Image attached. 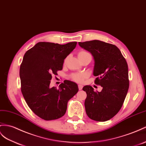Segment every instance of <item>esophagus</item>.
<instances>
[{"label":"esophagus","mask_w":146,"mask_h":146,"mask_svg":"<svg viewBox=\"0 0 146 146\" xmlns=\"http://www.w3.org/2000/svg\"><path fill=\"white\" fill-rule=\"evenodd\" d=\"M83 85H81V84H79L78 85V89H79V90H81L82 89H83Z\"/></svg>","instance_id":"obj_1"}]
</instances>
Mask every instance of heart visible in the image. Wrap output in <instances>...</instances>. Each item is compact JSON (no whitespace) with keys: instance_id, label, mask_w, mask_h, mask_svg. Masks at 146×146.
<instances>
[{"instance_id":"b5f03b06","label":"heart","mask_w":146,"mask_h":146,"mask_svg":"<svg viewBox=\"0 0 146 146\" xmlns=\"http://www.w3.org/2000/svg\"><path fill=\"white\" fill-rule=\"evenodd\" d=\"M89 54L88 52L84 51V50H81L80 51L78 52V58H81L82 57H83L84 55H86ZM86 74L84 73H74L72 75V80L75 81L76 82H78V83H81V82H83V80H84V78H86Z\"/></svg>"}]
</instances>
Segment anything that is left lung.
Wrapping results in <instances>:
<instances>
[{
  "mask_svg": "<svg viewBox=\"0 0 146 146\" xmlns=\"http://www.w3.org/2000/svg\"><path fill=\"white\" fill-rule=\"evenodd\" d=\"M82 48L94 57L93 74L95 84L101 86L100 92L85 86L87 98L84 106L87 115L97 121L113 118L121 109L129 88L128 64L119 48L113 44L99 40L79 42Z\"/></svg>",
  "mask_w": 146,
  "mask_h": 146,
  "instance_id": "1",
  "label": "left lung"
}]
</instances>
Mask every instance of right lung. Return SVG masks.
Returning a JSON list of instances; mask_svg holds the SVG:
<instances>
[{"label": "right lung", "instance_id": "1", "mask_svg": "<svg viewBox=\"0 0 146 146\" xmlns=\"http://www.w3.org/2000/svg\"><path fill=\"white\" fill-rule=\"evenodd\" d=\"M76 44L39 42L24 55L20 68L22 94L30 109L44 120L63 117L68 100L78 91V85L68 80L58 88L49 87L52 76L62 70L65 58Z\"/></svg>", "mask_w": 146, "mask_h": 146}]
</instances>
